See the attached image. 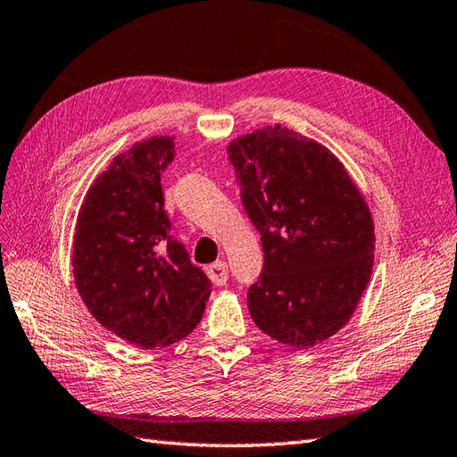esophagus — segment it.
<instances>
[{"label": "esophagus", "mask_w": 457, "mask_h": 457, "mask_svg": "<svg viewBox=\"0 0 457 457\" xmlns=\"http://www.w3.org/2000/svg\"><path fill=\"white\" fill-rule=\"evenodd\" d=\"M206 272L216 286H224L228 282V264L224 261H216L214 264H210V267H206Z\"/></svg>", "instance_id": "1"}]
</instances>
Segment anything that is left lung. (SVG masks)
I'll return each instance as SVG.
<instances>
[{
    "label": "left lung",
    "instance_id": "left-lung-1",
    "mask_svg": "<svg viewBox=\"0 0 457 457\" xmlns=\"http://www.w3.org/2000/svg\"><path fill=\"white\" fill-rule=\"evenodd\" d=\"M228 157L262 245L249 286L253 321L278 343L307 348L354 313L374 264V221L343 163L286 126L233 140Z\"/></svg>",
    "mask_w": 457,
    "mask_h": 457
}]
</instances>
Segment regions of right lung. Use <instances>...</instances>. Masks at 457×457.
<instances>
[{
	"label": "right lung",
	"mask_w": 457,
	"mask_h": 457,
	"mask_svg": "<svg viewBox=\"0 0 457 457\" xmlns=\"http://www.w3.org/2000/svg\"><path fill=\"white\" fill-rule=\"evenodd\" d=\"M173 159V136H154L114 157L85 196L73 237V278L87 310L142 348L193 333L212 286L171 236L162 173Z\"/></svg>",
	"instance_id": "right-lung-1"
}]
</instances>
